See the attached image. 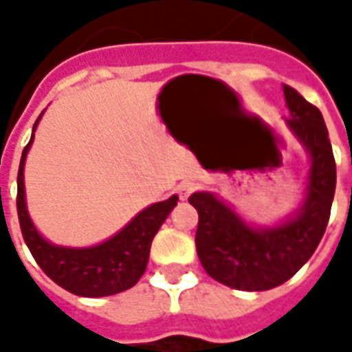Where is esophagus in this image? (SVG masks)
<instances>
[{"mask_svg":"<svg viewBox=\"0 0 352 352\" xmlns=\"http://www.w3.org/2000/svg\"><path fill=\"white\" fill-rule=\"evenodd\" d=\"M194 190H196V183H192V181H183V183L177 184V188H175V192L179 194V198L183 199V201L184 199L190 198V194Z\"/></svg>","mask_w":352,"mask_h":352,"instance_id":"34e87169","label":"esophagus"}]
</instances>
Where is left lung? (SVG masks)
<instances>
[{"instance_id": "obj_1", "label": "left lung", "mask_w": 352, "mask_h": 352, "mask_svg": "<svg viewBox=\"0 0 352 352\" xmlns=\"http://www.w3.org/2000/svg\"><path fill=\"white\" fill-rule=\"evenodd\" d=\"M288 130L309 154L302 207L275 226H254L211 192H194L196 249L214 280L237 290H270L302 267L324 236L336 192V160L324 118L294 88L283 85Z\"/></svg>"}]
</instances>
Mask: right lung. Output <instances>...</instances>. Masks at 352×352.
<instances>
[{
	"label": "right lung",
	"mask_w": 352,
	"mask_h": 352,
	"mask_svg": "<svg viewBox=\"0 0 352 352\" xmlns=\"http://www.w3.org/2000/svg\"><path fill=\"white\" fill-rule=\"evenodd\" d=\"M43 113L35 120L32 139L22 153L19 179H16L19 183L16 211H19L24 241L43 272L72 294L101 298V296L124 292L133 287L145 273L151 243L164 221L168 219V214L177 206L179 198L171 196L164 201L145 207L120 232L92 247H62V245L50 243L49 239H45L37 232L35 224L30 219L26 207V186H24L26 156L34 143L35 128L41 120Z\"/></svg>",
	"instance_id": "right-lung-1"
}]
</instances>
